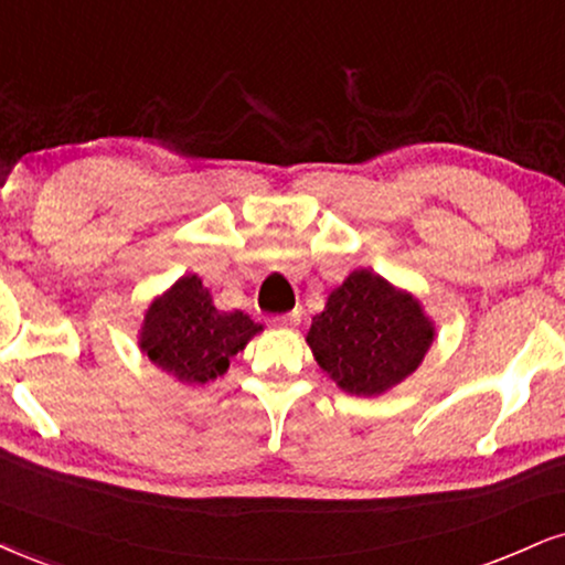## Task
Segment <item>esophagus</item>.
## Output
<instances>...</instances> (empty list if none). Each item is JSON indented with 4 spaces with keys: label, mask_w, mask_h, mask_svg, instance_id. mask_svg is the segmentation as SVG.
Wrapping results in <instances>:
<instances>
[{
    "label": "esophagus",
    "mask_w": 565,
    "mask_h": 565,
    "mask_svg": "<svg viewBox=\"0 0 565 565\" xmlns=\"http://www.w3.org/2000/svg\"><path fill=\"white\" fill-rule=\"evenodd\" d=\"M298 322H301V311H288V315L271 317V324L285 327V330H290V327H296Z\"/></svg>",
    "instance_id": "34e87169"
}]
</instances>
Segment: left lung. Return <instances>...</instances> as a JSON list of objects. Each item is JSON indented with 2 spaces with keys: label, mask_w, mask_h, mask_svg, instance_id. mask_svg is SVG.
Here are the masks:
<instances>
[{
  "label": "left lung",
  "mask_w": 565,
  "mask_h": 565,
  "mask_svg": "<svg viewBox=\"0 0 565 565\" xmlns=\"http://www.w3.org/2000/svg\"><path fill=\"white\" fill-rule=\"evenodd\" d=\"M419 298L372 269H353L311 319L306 343L348 395H382L419 369L435 343Z\"/></svg>",
  "instance_id": "8db88e82"
}]
</instances>
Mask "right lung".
<instances>
[{"label": "right lung", "mask_w": 565, "mask_h": 565, "mask_svg": "<svg viewBox=\"0 0 565 565\" xmlns=\"http://www.w3.org/2000/svg\"><path fill=\"white\" fill-rule=\"evenodd\" d=\"M264 327L243 311H220L199 275L188 271L146 309L138 348L183 385H209Z\"/></svg>", "instance_id": "add662e5"}]
</instances>
